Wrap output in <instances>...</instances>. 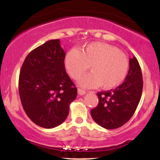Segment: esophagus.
Returning a JSON list of instances; mask_svg holds the SVG:
<instances>
[{"label":"esophagus","instance_id":"obj_1","mask_svg":"<svg viewBox=\"0 0 160 160\" xmlns=\"http://www.w3.org/2000/svg\"><path fill=\"white\" fill-rule=\"evenodd\" d=\"M78 94L80 95H83L86 94V91L83 90V89H80V88H78Z\"/></svg>","mask_w":160,"mask_h":160}]
</instances>
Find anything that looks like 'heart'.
Instances as JSON below:
<instances>
[{"label":"heart","mask_w":160,"mask_h":160,"mask_svg":"<svg viewBox=\"0 0 160 160\" xmlns=\"http://www.w3.org/2000/svg\"><path fill=\"white\" fill-rule=\"evenodd\" d=\"M64 65L74 80L80 78L90 68L91 73L79 80L84 88L101 86L111 89L122 83L128 74L129 62L127 56L118 48L108 43H91L82 47L69 49L64 58Z\"/></svg>","instance_id":"heart-1"}]
</instances>
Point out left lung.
Masks as SVG:
<instances>
[{
  "mask_svg": "<svg viewBox=\"0 0 160 160\" xmlns=\"http://www.w3.org/2000/svg\"><path fill=\"white\" fill-rule=\"evenodd\" d=\"M141 67L135 56L129 59V69L124 82L114 89L100 92L98 104L91 111L93 120L107 129L123 126L130 120L138 105L142 94Z\"/></svg>",
  "mask_w": 160,
  "mask_h": 160,
  "instance_id": "left-lung-1",
  "label": "left lung"
}]
</instances>
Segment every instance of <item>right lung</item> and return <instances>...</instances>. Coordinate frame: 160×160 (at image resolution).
I'll return each instance as SVG.
<instances>
[{"label":"right lung","instance_id":"right-lung-1","mask_svg":"<svg viewBox=\"0 0 160 160\" xmlns=\"http://www.w3.org/2000/svg\"><path fill=\"white\" fill-rule=\"evenodd\" d=\"M60 40H50L28 55L22 66L19 92L24 111L36 125L52 128L62 124L78 89L66 73Z\"/></svg>","mask_w":160,"mask_h":160}]
</instances>
